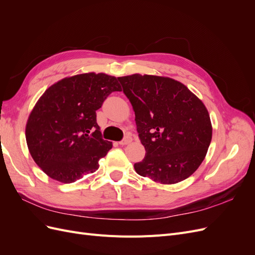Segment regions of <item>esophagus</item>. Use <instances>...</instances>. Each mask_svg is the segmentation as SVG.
Instances as JSON below:
<instances>
[{"instance_id": "esophagus-1", "label": "esophagus", "mask_w": 255, "mask_h": 255, "mask_svg": "<svg viewBox=\"0 0 255 255\" xmlns=\"http://www.w3.org/2000/svg\"><path fill=\"white\" fill-rule=\"evenodd\" d=\"M130 141H132V137H130V136H126L119 143L121 145H126V144H128Z\"/></svg>"}]
</instances>
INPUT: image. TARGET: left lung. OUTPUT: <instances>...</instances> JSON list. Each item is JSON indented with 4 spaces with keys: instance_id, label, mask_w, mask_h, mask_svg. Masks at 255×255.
I'll list each match as a JSON object with an SVG mask.
<instances>
[{
    "instance_id": "1",
    "label": "left lung",
    "mask_w": 255,
    "mask_h": 255,
    "mask_svg": "<svg viewBox=\"0 0 255 255\" xmlns=\"http://www.w3.org/2000/svg\"><path fill=\"white\" fill-rule=\"evenodd\" d=\"M118 81L133 106L138 137L145 149L135 171L161 184L187 179L201 165L212 140L203 102L170 78L133 74Z\"/></svg>"
}]
</instances>
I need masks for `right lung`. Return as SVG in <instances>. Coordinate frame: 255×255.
<instances>
[{"label": "right lung", "instance_id": "obj_1", "mask_svg": "<svg viewBox=\"0 0 255 255\" xmlns=\"http://www.w3.org/2000/svg\"><path fill=\"white\" fill-rule=\"evenodd\" d=\"M121 87L115 76L83 73L53 84L27 119L25 137L35 163L51 179L73 183L95 172L112 149L97 123V111Z\"/></svg>", "mask_w": 255, "mask_h": 255}]
</instances>
